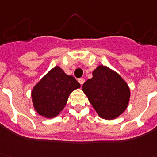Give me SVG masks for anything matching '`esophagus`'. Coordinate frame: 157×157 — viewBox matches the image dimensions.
I'll list each match as a JSON object with an SVG mask.
<instances>
[{
    "label": "esophagus",
    "instance_id": "obj_1",
    "mask_svg": "<svg viewBox=\"0 0 157 157\" xmlns=\"http://www.w3.org/2000/svg\"><path fill=\"white\" fill-rule=\"evenodd\" d=\"M84 81H85V80H84V77H80V78L78 79V82L80 83L81 86H82V84L84 83Z\"/></svg>",
    "mask_w": 157,
    "mask_h": 157
}]
</instances>
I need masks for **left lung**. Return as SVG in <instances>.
<instances>
[{"instance_id":"1","label":"left lung","mask_w":157,"mask_h":157,"mask_svg":"<svg viewBox=\"0 0 157 157\" xmlns=\"http://www.w3.org/2000/svg\"><path fill=\"white\" fill-rule=\"evenodd\" d=\"M93 77L83 84L82 90L99 117L114 119L127 107L129 88L125 80L107 66L99 65Z\"/></svg>"}]
</instances>
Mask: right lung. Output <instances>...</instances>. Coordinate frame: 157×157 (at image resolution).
<instances>
[{
    "label": "right lung",
    "mask_w": 157,
    "mask_h": 157,
    "mask_svg": "<svg viewBox=\"0 0 157 157\" xmlns=\"http://www.w3.org/2000/svg\"><path fill=\"white\" fill-rule=\"evenodd\" d=\"M80 87L73 76L56 66L34 87L31 92L34 107L42 116L54 118L63 110L71 92Z\"/></svg>",
    "instance_id": "obj_1"
}]
</instances>
